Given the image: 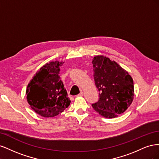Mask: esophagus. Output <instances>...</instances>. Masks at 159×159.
Wrapping results in <instances>:
<instances>
[{"mask_svg":"<svg viewBox=\"0 0 159 159\" xmlns=\"http://www.w3.org/2000/svg\"><path fill=\"white\" fill-rule=\"evenodd\" d=\"M84 95V93L83 92H80L78 95H77V96H78V97H81V96H83Z\"/></svg>","mask_w":159,"mask_h":159,"instance_id":"esophagus-1","label":"esophagus"}]
</instances>
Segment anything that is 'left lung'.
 Returning <instances> with one entry per match:
<instances>
[{
	"instance_id": "1",
	"label": "left lung",
	"mask_w": 159,
	"mask_h": 159,
	"mask_svg": "<svg viewBox=\"0 0 159 159\" xmlns=\"http://www.w3.org/2000/svg\"><path fill=\"white\" fill-rule=\"evenodd\" d=\"M92 64L95 84L99 91L98 102L92 107L104 117H116L133 102V80L127 71L109 57L95 56Z\"/></svg>"
}]
</instances>
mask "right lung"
I'll use <instances>...</instances> for the list:
<instances>
[{
  "mask_svg": "<svg viewBox=\"0 0 159 159\" xmlns=\"http://www.w3.org/2000/svg\"><path fill=\"white\" fill-rule=\"evenodd\" d=\"M63 63L56 61L46 64L28 85V103L42 117H55L68 108L71 103L60 77Z\"/></svg>",
  "mask_w": 159,
  "mask_h": 159,
  "instance_id": "1",
  "label": "right lung"
}]
</instances>
